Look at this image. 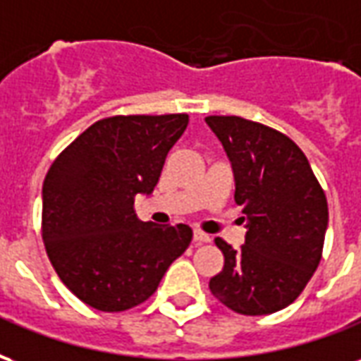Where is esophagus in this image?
Segmentation results:
<instances>
[{
	"instance_id": "esophagus-1",
	"label": "esophagus",
	"mask_w": 361,
	"mask_h": 361,
	"mask_svg": "<svg viewBox=\"0 0 361 361\" xmlns=\"http://www.w3.org/2000/svg\"><path fill=\"white\" fill-rule=\"evenodd\" d=\"M193 242H195V243H209V242H211V235L204 234V232H201V230H195V232H193Z\"/></svg>"
}]
</instances>
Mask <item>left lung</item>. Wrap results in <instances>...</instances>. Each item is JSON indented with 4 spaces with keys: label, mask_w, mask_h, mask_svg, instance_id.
Wrapping results in <instances>:
<instances>
[{
    "label": "left lung",
    "mask_w": 361,
    "mask_h": 361,
    "mask_svg": "<svg viewBox=\"0 0 361 361\" xmlns=\"http://www.w3.org/2000/svg\"><path fill=\"white\" fill-rule=\"evenodd\" d=\"M232 162L235 204L247 219L245 243L222 238V271L212 295L242 315L284 310L302 294L323 255L329 207L302 149L290 137L240 116L204 118Z\"/></svg>",
    "instance_id": "left-lung-1"
}]
</instances>
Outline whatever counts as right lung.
<instances>
[{"mask_svg": "<svg viewBox=\"0 0 361 361\" xmlns=\"http://www.w3.org/2000/svg\"><path fill=\"white\" fill-rule=\"evenodd\" d=\"M188 121V114L104 118L46 173V253L61 282L90 307L116 313L147 302L191 243L189 226L141 222L133 207L139 193H152Z\"/></svg>", "mask_w": 361, "mask_h": 361, "instance_id": "add662e5", "label": "right lung"}]
</instances>
